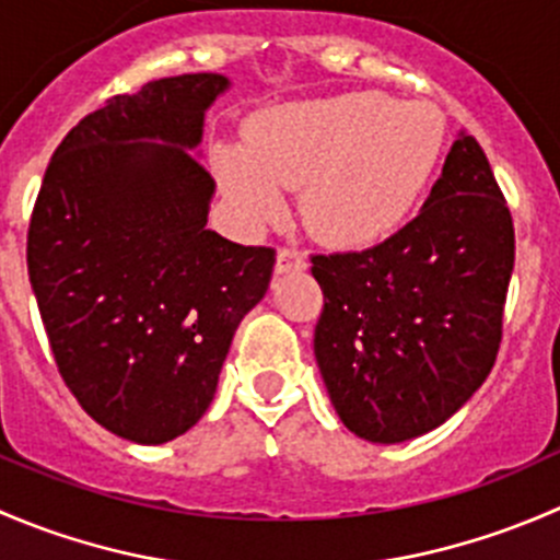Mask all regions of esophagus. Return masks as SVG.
I'll list each match as a JSON object with an SVG mask.
<instances>
[{
	"mask_svg": "<svg viewBox=\"0 0 560 560\" xmlns=\"http://www.w3.org/2000/svg\"><path fill=\"white\" fill-rule=\"evenodd\" d=\"M306 268V257H303L298 248H279L276 254V273H292V270H303Z\"/></svg>",
	"mask_w": 560,
	"mask_h": 560,
	"instance_id": "1",
	"label": "esophagus"
}]
</instances>
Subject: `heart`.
<instances>
[{
  "mask_svg": "<svg viewBox=\"0 0 560 560\" xmlns=\"http://www.w3.org/2000/svg\"><path fill=\"white\" fill-rule=\"evenodd\" d=\"M442 113L382 92L287 103L252 118L244 145H217L213 173L248 224L284 211L303 186V219L325 244L369 246L393 233L444 151Z\"/></svg>",
  "mask_w": 560,
  "mask_h": 560,
  "instance_id": "heart-1",
  "label": "heart"
}]
</instances>
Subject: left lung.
Returning a JSON list of instances; mask_svg holds the SVG:
<instances>
[{"instance_id": "left-lung-1", "label": "left lung", "mask_w": 560, "mask_h": 560, "mask_svg": "<svg viewBox=\"0 0 560 560\" xmlns=\"http://www.w3.org/2000/svg\"><path fill=\"white\" fill-rule=\"evenodd\" d=\"M515 228L482 145L460 132L422 211L363 252L312 254L314 354L343 425L398 444L455 415L495 363Z\"/></svg>"}]
</instances>
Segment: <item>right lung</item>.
<instances>
[{"mask_svg":"<svg viewBox=\"0 0 560 560\" xmlns=\"http://www.w3.org/2000/svg\"><path fill=\"white\" fill-rule=\"evenodd\" d=\"M228 86L191 72L107 100L54 151L32 211L26 265L56 369L92 420L135 444L206 415L273 273L270 246L206 230L217 184L189 151Z\"/></svg>","mask_w":560,"mask_h":560,"instance_id":"1","label":"right lung"}]
</instances>
